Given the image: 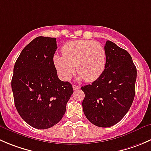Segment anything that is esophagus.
Segmentation results:
<instances>
[{
  "mask_svg": "<svg viewBox=\"0 0 151 151\" xmlns=\"http://www.w3.org/2000/svg\"><path fill=\"white\" fill-rule=\"evenodd\" d=\"M79 88H80V87L79 86H76V85H73V89L74 91L75 90H78Z\"/></svg>",
  "mask_w": 151,
  "mask_h": 151,
  "instance_id": "1",
  "label": "esophagus"
}]
</instances>
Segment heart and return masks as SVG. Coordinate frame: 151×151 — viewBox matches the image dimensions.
Masks as SVG:
<instances>
[{
    "label": "heart",
    "mask_w": 151,
    "mask_h": 151,
    "mask_svg": "<svg viewBox=\"0 0 151 151\" xmlns=\"http://www.w3.org/2000/svg\"><path fill=\"white\" fill-rule=\"evenodd\" d=\"M63 56L55 55L54 64L63 80H69L76 71L86 82L97 80L106 65V52L100 43L93 40H75L67 43L62 49Z\"/></svg>",
    "instance_id": "heart-1"
}]
</instances>
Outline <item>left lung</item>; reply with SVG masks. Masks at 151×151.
I'll return each mask as SVG.
<instances>
[{
	"mask_svg": "<svg viewBox=\"0 0 151 151\" xmlns=\"http://www.w3.org/2000/svg\"><path fill=\"white\" fill-rule=\"evenodd\" d=\"M106 65L102 75L83 86V112L93 125L108 128L118 123L129 111L135 96L137 68L130 54L114 43L105 45Z\"/></svg>",
	"mask_w": 151,
	"mask_h": 151,
	"instance_id": "1",
	"label": "left lung"
}]
</instances>
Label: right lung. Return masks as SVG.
<instances>
[{
  "instance_id": "1",
  "label": "right lung",
  "mask_w": 151,
  "mask_h": 151,
  "mask_svg": "<svg viewBox=\"0 0 151 151\" xmlns=\"http://www.w3.org/2000/svg\"><path fill=\"white\" fill-rule=\"evenodd\" d=\"M56 38L37 37L22 50L12 79L15 108L22 119L37 129H47L63 116L72 86L61 81L53 61Z\"/></svg>"
}]
</instances>
